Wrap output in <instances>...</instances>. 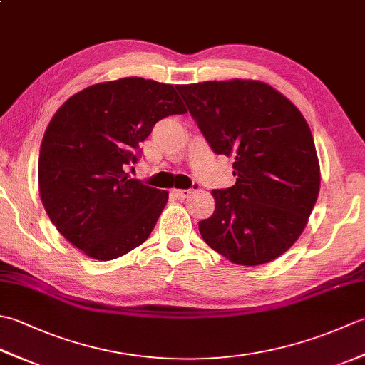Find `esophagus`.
<instances>
[{
    "label": "esophagus",
    "instance_id": "1",
    "mask_svg": "<svg viewBox=\"0 0 365 365\" xmlns=\"http://www.w3.org/2000/svg\"><path fill=\"white\" fill-rule=\"evenodd\" d=\"M191 192H192L191 190H173V196L183 200V199H187L191 195Z\"/></svg>",
    "mask_w": 365,
    "mask_h": 365
}]
</instances>
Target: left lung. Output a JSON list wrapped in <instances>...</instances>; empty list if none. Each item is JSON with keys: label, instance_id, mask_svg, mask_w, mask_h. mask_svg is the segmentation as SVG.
Masks as SVG:
<instances>
[{"label": "left lung", "instance_id": "1", "mask_svg": "<svg viewBox=\"0 0 365 365\" xmlns=\"http://www.w3.org/2000/svg\"><path fill=\"white\" fill-rule=\"evenodd\" d=\"M175 88L212 150L235 158V185L213 190L215 212L199 221L204 242L237 265L277 259L304 230L319 197L320 165L306 119L262 81Z\"/></svg>", "mask_w": 365, "mask_h": 365}]
</instances>
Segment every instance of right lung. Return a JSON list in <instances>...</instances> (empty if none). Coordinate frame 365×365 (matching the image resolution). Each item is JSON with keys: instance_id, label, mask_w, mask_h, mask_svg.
Listing matches in <instances>:
<instances>
[{"instance_id": "right-lung-1", "label": "right lung", "mask_w": 365, "mask_h": 365, "mask_svg": "<svg viewBox=\"0 0 365 365\" xmlns=\"http://www.w3.org/2000/svg\"><path fill=\"white\" fill-rule=\"evenodd\" d=\"M187 108L173 84L120 78L72 96L53 115L38 153L42 204L67 242L113 260L149 238L168 191L128 178L155 123Z\"/></svg>"}]
</instances>
